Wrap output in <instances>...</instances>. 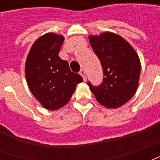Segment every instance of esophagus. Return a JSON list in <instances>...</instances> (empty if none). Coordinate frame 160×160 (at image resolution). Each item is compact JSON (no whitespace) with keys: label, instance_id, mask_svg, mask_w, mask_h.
Returning a JSON list of instances; mask_svg holds the SVG:
<instances>
[{"label":"esophagus","instance_id":"obj_1","mask_svg":"<svg viewBox=\"0 0 160 160\" xmlns=\"http://www.w3.org/2000/svg\"><path fill=\"white\" fill-rule=\"evenodd\" d=\"M80 74L81 75V76H82V78H83L84 81H86V79H87V78H86V72H85V70L84 69L80 70Z\"/></svg>","mask_w":160,"mask_h":160}]
</instances>
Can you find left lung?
<instances>
[{
  "instance_id": "obj_1",
  "label": "left lung",
  "mask_w": 160,
  "mask_h": 160,
  "mask_svg": "<svg viewBox=\"0 0 160 160\" xmlns=\"http://www.w3.org/2000/svg\"><path fill=\"white\" fill-rule=\"evenodd\" d=\"M88 38L100 60L104 81L98 87L87 84L101 105L109 109L121 107L133 98L139 86L141 61L137 52L117 33L104 32L89 35Z\"/></svg>"
}]
</instances>
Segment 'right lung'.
Segmentation results:
<instances>
[{"label":"right lung","mask_w":160,"mask_h":160,"mask_svg":"<svg viewBox=\"0 0 160 160\" xmlns=\"http://www.w3.org/2000/svg\"><path fill=\"white\" fill-rule=\"evenodd\" d=\"M65 38L54 32L39 37L33 42L25 64L26 80L31 92L42 107L56 111L65 106L83 81L71 72L67 61L59 54Z\"/></svg>","instance_id":"obj_1"}]
</instances>
